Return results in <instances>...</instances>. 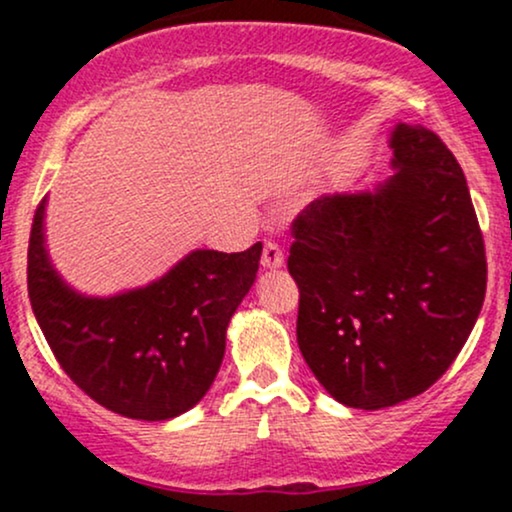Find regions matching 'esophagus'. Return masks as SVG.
<instances>
[{
    "label": "esophagus",
    "mask_w": 512,
    "mask_h": 512,
    "mask_svg": "<svg viewBox=\"0 0 512 512\" xmlns=\"http://www.w3.org/2000/svg\"><path fill=\"white\" fill-rule=\"evenodd\" d=\"M262 267L264 269H279L284 267V250H281L279 243H272L267 240L262 250Z\"/></svg>",
    "instance_id": "esophagus-1"
}]
</instances>
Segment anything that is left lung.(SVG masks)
Wrapping results in <instances>:
<instances>
[{
  "instance_id": "8db88e82",
  "label": "left lung",
  "mask_w": 512,
  "mask_h": 512,
  "mask_svg": "<svg viewBox=\"0 0 512 512\" xmlns=\"http://www.w3.org/2000/svg\"><path fill=\"white\" fill-rule=\"evenodd\" d=\"M390 149L395 175L315 199L291 223L301 354L337 402L368 411L436 383L486 293L484 238L460 163L421 125L399 122Z\"/></svg>"
}]
</instances>
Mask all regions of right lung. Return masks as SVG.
I'll use <instances>...</instances> for the list:
<instances>
[{"instance_id": "add662e5", "label": "right lung", "mask_w": 512, "mask_h": 512, "mask_svg": "<svg viewBox=\"0 0 512 512\" xmlns=\"http://www.w3.org/2000/svg\"><path fill=\"white\" fill-rule=\"evenodd\" d=\"M45 199L28 240V298L64 373L127 419L166 421L207 395L226 327L255 284L262 243L245 252L195 250L142 289L76 293L45 250Z\"/></svg>"}]
</instances>
